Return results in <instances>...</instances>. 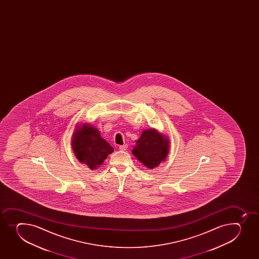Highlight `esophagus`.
<instances>
[{
	"label": "esophagus",
	"instance_id": "1",
	"mask_svg": "<svg viewBox=\"0 0 259 259\" xmlns=\"http://www.w3.org/2000/svg\"><path fill=\"white\" fill-rule=\"evenodd\" d=\"M119 149L121 150V151H125V150L127 149V144H123V145H120V146L119 147Z\"/></svg>",
	"mask_w": 259,
	"mask_h": 259
}]
</instances>
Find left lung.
Listing matches in <instances>:
<instances>
[{"mask_svg": "<svg viewBox=\"0 0 259 259\" xmlns=\"http://www.w3.org/2000/svg\"><path fill=\"white\" fill-rule=\"evenodd\" d=\"M132 150L134 156L149 169H154L165 161L169 152V137L151 128L142 132Z\"/></svg>", "mask_w": 259, "mask_h": 259, "instance_id": "8db88e82", "label": "left lung"}]
</instances>
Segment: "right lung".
<instances>
[{
	"mask_svg": "<svg viewBox=\"0 0 259 259\" xmlns=\"http://www.w3.org/2000/svg\"><path fill=\"white\" fill-rule=\"evenodd\" d=\"M71 145L78 161L92 170L101 167L108 155L114 151L113 147L100 136L97 128L90 123L77 124L75 126Z\"/></svg>",
	"mask_w": 259,
	"mask_h": 259,
	"instance_id": "right-lung-1",
	"label": "right lung"
}]
</instances>
